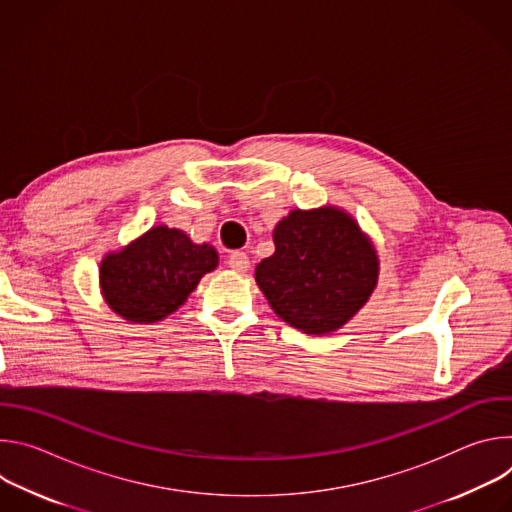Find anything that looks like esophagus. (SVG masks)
Returning a JSON list of instances; mask_svg holds the SVG:
<instances>
[{"instance_id": "34e87169", "label": "esophagus", "mask_w": 512, "mask_h": 512, "mask_svg": "<svg viewBox=\"0 0 512 512\" xmlns=\"http://www.w3.org/2000/svg\"><path fill=\"white\" fill-rule=\"evenodd\" d=\"M229 267L235 269V271H239V273H245V271H249L251 261H249V257H247L243 251H235V253L229 257Z\"/></svg>"}]
</instances>
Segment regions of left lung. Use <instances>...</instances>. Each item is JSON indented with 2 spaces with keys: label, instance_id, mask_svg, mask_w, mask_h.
<instances>
[{
  "label": "left lung",
  "instance_id": "obj_1",
  "mask_svg": "<svg viewBox=\"0 0 512 512\" xmlns=\"http://www.w3.org/2000/svg\"><path fill=\"white\" fill-rule=\"evenodd\" d=\"M275 253L255 267L271 310L289 326L324 336L350 322L379 283V255L340 206L296 208L273 229Z\"/></svg>",
  "mask_w": 512,
  "mask_h": 512
}]
</instances>
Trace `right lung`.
<instances>
[{
	"label": "right lung",
	"mask_w": 512,
	"mask_h": 512,
	"mask_svg": "<svg viewBox=\"0 0 512 512\" xmlns=\"http://www.w3.org/2000/svg\"><path fill=\"white\" fill-rule=\"evenodd\" d=\"M216 265L212 245H198L184 231L158 225L119 251L105 253L99 265L101 296L119 318L156 324L174 314Z\"/></svg>",
	"instance_id": "1"
}]
</instances>
